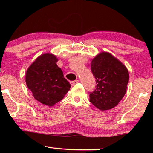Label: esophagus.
Returning a JSON list of instances; mask_svg holds the SVG:
<instances>
[{"instance_id":"obj_1","label":"esophagus","mask_w":153,"mask_h":153,"mask_svg":"<svg viewBox=\"0 0 153 153\" xmlns=\"http://www.w3.org/2000/svg\"><path fill=\"white\" fill-rule=\"evenodd\" d=\"M78 82H79L78 80H75V81H71V82H70V84H71V86H74V85L77 84V83H78Z\"/></svg>"}]
</instances>
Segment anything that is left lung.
Returning a JSON list of instances; mask_svg holds the SVG:
<instances>
[{
  "label": "left lung",
  "instance_id": "left-lung-1",
  "mask_svg": "<svg viewBox=\"0 0 153 153\" xmlns=\"http://www.w3.org/2000/svg\"><path fill=\"white\" fill-rule=\"evenodd\" d=\"M91 70L96 79V89L90 93V101L101 111L117 106L125 95L129 82L126 67L107 52L92 59Z\"/></svg>",
  "mask_w": 153,
  "mask_h": 153
}]
</instances>
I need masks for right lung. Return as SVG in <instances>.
<instances>
[{
    "instance_id": "1",
    "label": "right lung",
    "mask_w": 153,
    "mask_h": 153,
    "mask_svg": "<svg viewBox=\"0 0 153 153\" xmlns=\"http://www.w3.org/2000/svg\"><path fill=\"white\" fill-rule=\"evenodd\" d=\"M58 59L51 53L40 55L31 64L25 74L27 86L36 100L53 107L63 99L71 85L56 65Z\"/></svg>"
}]
</instances>
